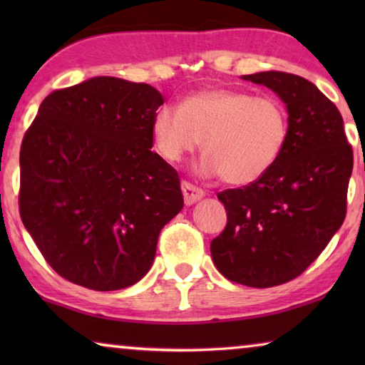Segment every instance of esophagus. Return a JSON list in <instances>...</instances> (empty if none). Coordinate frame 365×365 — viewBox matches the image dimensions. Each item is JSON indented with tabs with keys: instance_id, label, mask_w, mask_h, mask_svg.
Wrapping results in <instances>:
<instances>
[{
	"instance_id": "34e87169",
	"label": "esophagus",
	"mask_w": 365,
	"mask_h": 365,
	"mask_svg": "<svg viewBox=\"0 0 365 365\" xmlns=\"http://www.w3.org/2000/svg\"><path fill=\"white\" fill-rule=\"evenodd\" d=\"M182 194H184V202H186L187 206H191V204H194L201 197H204V194L206 192H204L201 187L194 186V184H191V182L182 181Z\"/></svg>"
}]
</instances>
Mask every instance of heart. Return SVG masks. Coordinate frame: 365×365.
<instances>
[{
    "mask_svg": "<svg viewBox=\"0 0 365 365\" xmlns=\"http://www.w3.org/2000/svg\"><path fill=\"white\" fill-rule=\"evenodd\" d=\"M286 106L274 96L229 88L184 98L178 108H159L153 138L159 154L179 163L201 146L204 171L224 182L246 186L274 166L287 141Z\"/></svg>",
    "mask_w": 365,
    "mask_h": 365,
    "instance_id": "1",
    "label": "heart"
}]
</instances>
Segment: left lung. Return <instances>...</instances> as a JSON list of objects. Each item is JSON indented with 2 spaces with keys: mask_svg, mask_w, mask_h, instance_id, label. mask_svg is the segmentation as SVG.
<instances>
[{
  "mask_svg": "<svg viewBox=\"0 0 365 365\" xmlns=\"http://www.w3.org/2000/svg\"><path fill=\"white\" fill-rule=\"evenodd\" d=\"M242 79L286 103L287 141L257 181L217 194L227 224L211 256L229 281L272 287L301 276L342 226L354 153L336 104L306 78L264 71Z\"/></svg>",
  "mask_w": 365,
  "mask_h": 365,
  "instance_id": "1",
  "label": "left lung"
}]
</instances>
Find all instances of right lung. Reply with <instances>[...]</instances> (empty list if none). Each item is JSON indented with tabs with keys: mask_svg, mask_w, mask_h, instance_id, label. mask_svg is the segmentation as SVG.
Listing matches in <instances>:
<instances>
[{
	"mask_svg": "<svg viewBox=\"0 0 365 365\" xmlns=\"http://www.w3.org/2000/svg\"><path fill=\"white\" fill-rule=\"evenodd\" d=\"M164 103L146 83L98 76L48 94L19 151V216L66 281L118 291L146 276L181 211L179 174L153 153Z\"/></svg>",
	"mask_w": 365,
	"mask_h": 365,
	"instance_id": "1",
	"label": "right lung"
}]
</instances>
